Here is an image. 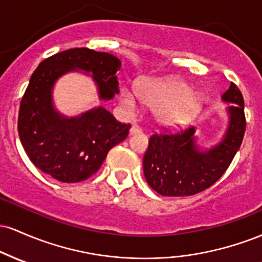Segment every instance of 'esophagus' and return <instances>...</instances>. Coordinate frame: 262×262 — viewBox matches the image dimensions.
I'll list each match as a JSON object with an SVG mask.
<instances>
[{"instance_id": "1", "label": "esophagus", "mask_w": 262, "mask_h": 262, "mask_svg": "<svg viewBox=\"0 0 262 262\" xmlns=\"http://www.w3.org/2000/svg\"><path fill=\"white\" fill-rule=\"evenodd\" d=\"M137 133H140V128L138 127V125H132L130 130H129V134L133 135V134H137Z\"/></svg>"}]
</instances>
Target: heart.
<instances>
[{
    "label": "heart",
    "mask_w": 262,
    "mask_h": 262,
    "mask_svg": "<svg viewBox=\"0 0 262 262\" xmlns=\"http://www.w3.org/2000/svg\"><path fill=\"white\" fill-rule=\"evenodd\" d=\"M121 103L128 112H133L139 102L156 108L155 121L169 129L181 128L193 121L202 110V96L192 91L191 85L179 77H144L132 89L121 90Z\"/></svg>",
    "instance_id": "1"
}]
</instances>
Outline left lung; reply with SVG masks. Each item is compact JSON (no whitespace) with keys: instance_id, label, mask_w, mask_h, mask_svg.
<instances>
[{"instance_id":"left-lung-1","label":"left lung","mask_w":262,"mask_h":262,"mask_svg":"<svg viewBox=\"0 0 262 262\" xmlns=\"http://www.w3.org/2000/svg\"><path fill=\"white\" fill-rule=\"evenodd\" d=\"M227 102L228 124L217 143L204 145L191 127L177 134H154L144 155V175L149 186L162 196H192L221 179L242 145L245 133L244 100L230 83L222 95Z\"/></svg>"}]
</instances>
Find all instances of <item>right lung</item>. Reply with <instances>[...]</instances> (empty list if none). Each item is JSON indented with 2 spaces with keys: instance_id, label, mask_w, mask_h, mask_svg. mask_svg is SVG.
I'll list each match as a JSON object with an SVG mask.
<instances>
[{
  "instance_id": "obj_1",
  "label": "right lung",
  "mask_w": 262,
  "mask_h": 262,
  "mask_svg": "<svg viewBox=\"0 0 262 262\" xmlns=\"http://www.w3.org/2000/svg\"><path fill=\"white\" fill-rule=\"evenodd\" d=\"M121 60L108 53L75 48L41 61L20 102L18 134L27 155L38 169L60 182H81L96 173L111 149L127 138L130 124H122L103 106L77 116L56 108L54 89L70 73L91 76L98 100L119 92L117 71Z\"/></svg>"
}]
</instances>
